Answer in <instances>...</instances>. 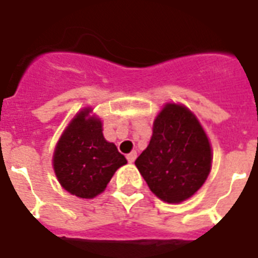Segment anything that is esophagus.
I'll use <instances>...</instances> for the list:
<instances>
[{
    "label": "esophagus",
    "mask_w": 258,
    "mask_h": 258,
    "mask_svg": "<svg viewBox=\"0 0 258 258\" xmlns=\"http://www.w3.org/2000/svg\"><path fill=\"white\" fill-rule=\"evenodd\" d=\"M136 157H138V153L136 152H131L127 155V160H128V162H134L136 160Z\"/></svg>",
    "instance_id": "esophagus-1"
}]
</instances>
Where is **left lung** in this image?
<instances>
[{
	"label": "left lung",
	"mask_w": 258,
	"mask_h": 258,
	"mask_svg": "<svg viewBox=\"0 0 258 258\" xmlns=\"http://www.w3.org/2000/svg\"><path fill=\"white\" fill-rule=\"evenodd\" d=\"M211 160L209 139L192 112L168 103L155 119L151 142L135 165L153 194L179 203L205 183Z\"/></svg>",
	"instance_id": "1"
}]
</instances>
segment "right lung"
<instances>
[{"label":"right lung","mask_w":258,"mask_h":258,"mask_svg":"<svg viewBox=\"0 0 258 258\" xmlns=\"http://www.w3.org/2000/svg\"><path fill=\"white\" fill-rule=\"evenodd\" d=\"M84 109L75 116L53 153V169L67 191L94 198L106 189L118 168L127 164L115 144L106 142L102 123Z\"/></svg>","instance_id":"add662e5"}]
</instances>
